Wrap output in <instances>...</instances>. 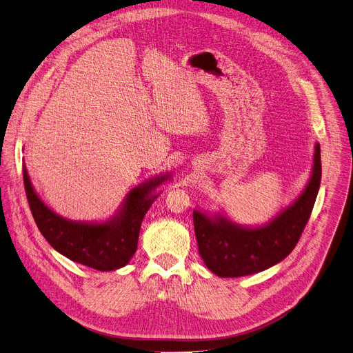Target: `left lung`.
Wrapping results in <instances>:
<instances>
[{
    "label": "left lung",
    "instance_id": "8db88e82",
    "mask_svg": "<svg viewBox=\"0 0 353 353\" xmlns=\"http://www.w3.org/2000/svg\"><path fill=\"white\" fill-rule=\"evenodd\" d=\"M320 181V146L316 145L313 175L307 188L297 201L263 228L243 229L223 216L210 220L194 211L196 243L208 270L223 278H237L265 271L287 258L312 216Z\"/></svg>",
    "mask_w": 353,
    "mask_h": 353
}]
</instances>
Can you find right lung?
<instances>
[{"instance_id": "1", "label": "right lung", "mask_w": 353, "mask_h": 353, "mask_svg": "<svg viewBox=\"0 0 353 353\" xmlns=\"http://www.w3.org/2000/svg\"><path fill=\"white\" fill-rule=\"evenodd\" d=\"M27 201L40 233L62 255L97 271H114L130 261L137 249L140 224L152 205L150 191L165 176L150 179L132 190L121 213L108 223L83 224L69 221L49 210L34 192L23 163Z\"/></svg>"}]
</instances>
